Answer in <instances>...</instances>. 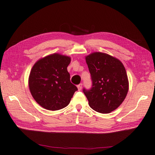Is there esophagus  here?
<instances>
[{"label": "esophagus", "instance_id": "34e87169", "mask_svg": "<svg viewBox=\"0 0 155 155\" xmlns=\"http://www.w3.org/2000/svg\"><path fill=\"white\" fill-rule=\"evenodd\" d=\"M82 84H80L77 86V88L78 91H81L82 90Z\"/></svg>", "mask_w": 155, "mask_h": 155}]
</instances>
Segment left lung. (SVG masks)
<instances>
[{"instance_id":"obj_1","label":"left lung","mask_w":155,"mask_h":155,"mask_svg":"<svg viewBox=\"0 0 155 155\" xmlns=\"http://www.w3.org/2000/svg\"><path fill=\"white\" fill-rule=\"evenodd\" d=\"M91 74L92 87L83 92L89 106L97 112L108 114L124 102L129 81L123 63L108 54L94 52L85 57Z\"/></svg>"}]
</instances>
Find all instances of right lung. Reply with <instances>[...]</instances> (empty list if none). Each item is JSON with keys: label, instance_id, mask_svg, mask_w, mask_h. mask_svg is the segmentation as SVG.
<instances>
[{"label": "right lung", "instance_id": "add662e5", "mask_svg": "<svg viewBox=\"0 0 155 155\" xmlns=\"http://www.w3.org/2000/svg\"><path fill=\"white\" fill-rule=\"evenodd\" d=\"M70 62V57L53 53L39 59L31 68L29 88L35 102L44 108L51 111L63 108L77 91L67 71Z\"/></svg>", "mask_w": 155, "mask_h": 155}]
</instances>
